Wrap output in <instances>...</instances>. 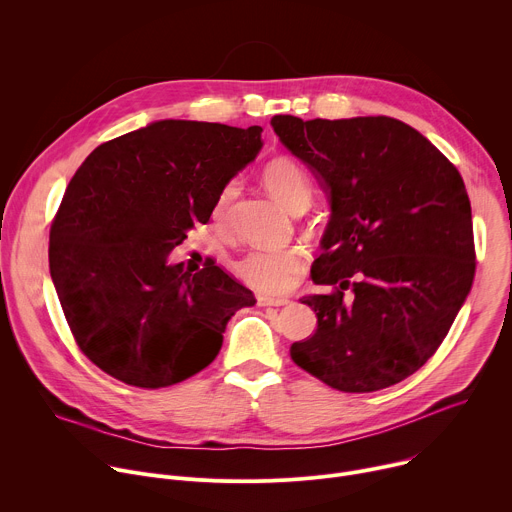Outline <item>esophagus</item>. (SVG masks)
<instances>
[{
    "mask_svg": "<svg viewBox=\"0 0 512 512\" xmlns=\"http://www.w3.org/2000/svg\"><path fill=\"white\" fill-rule=\"evenodd\" d=\"M257 302H259V306H277V308L289 304L287 298H269V296H259Z\"/></svg>",
    "mask_w": 512,
    "mask_h": 512,
    "instance_id": "esophagus-1",
    "label": "esophagus"
}]
</instances>
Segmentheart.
Here are the masks:
<instances>
[{
	"instance_id": "1",
	"label": "heart",
	"mask_w": 512,
	"mask_h": 512,
	"mask_svg": "<svg viewBox=\"0 0 512 512\" xmlns=\"http://www.w3.org/2000/svg\"><path fill=\"white\" fill-rule=\"evenodd\" d=\"M263 184L269 194L291 214L306 210L312 202V186L304 170L287 158L269 162L263 170ZM237 194V184L231 182L214 206V221H223L231 200ZM306 265V253L298 247L291 249H257L247 253L237 271L251 287L265 294H281L294 285Z\"/></svg>"
}]
</instances>
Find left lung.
<instances>
[{"instance_id": "obj_1", "label": "left lung", "mask_w": 512, "mask_h": 512, "mask_svg": "<svg viewBox=\"0 0 512 512\" xmlns=\"http://www.w3.org/2000/svg\"><path fill=\"white\" fill-rule=\"evenodd\" d=\"M271 127L330 202L312 281L336 291L302 298L318 330L289 354L344 393L397 385L442 344L470 294L476 257L464 180L393 117L275 115Z\"/></svg>"}]
</instances>
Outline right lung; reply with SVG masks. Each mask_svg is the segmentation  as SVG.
<instances>
[{
  "mask_svg": "<svg viewBox=\"0 0 512 512\" xmlns=\"http://www.w3.org/2000/svg\"><path fill=\"white\" fill-rule=\"evenodd\" d=\"M261 131L162 119L99 145L72 176L50 229V277L72 336L107 375L141 389L180 383L255 304L218 265L188 273L170 253L257 158Z\"/></svg>",
  "mask_w": 512,
  "mask_h": 512,
  "instance_id": "right-lung-1",
  "label": "right lung"
}]
</instances>
